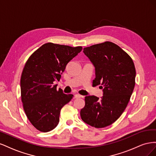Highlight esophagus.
<instances>
[{"mask_svg": "<svg viewBox=\"0 0 156 156\" xmlns=\"http://www.w3.org/2000/svg\"><path fill=\"white\" fill-rule=\"evenodd\" d=\"M83 96L80 95V94H75V98H83Z\"/></svg>", "mask_w": 156, "mask_h": 156, "instance_id": "obj_1", "label": "esophagus"}]
</instances>
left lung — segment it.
<instances>
[{
  "label": "left lung",
  "instance_id": "left-lung-1",
  "mask_svg": "<svg viewBox=\"0 0 156 156\" xmlns=\"http://www.w3.org/2000/svg\"><path fill=\"white\" fill-rule=\"evenodd\" d=\"M83 53L95 68L93 85L101 84L103 96L85 97L80 112L86 124L96 128L110 126L124 111L135 84V68L130 56L110 41L84 48Z\"/></svg>",
  "mask_w": 156,
  "mask_h": 156
}]
</instances>
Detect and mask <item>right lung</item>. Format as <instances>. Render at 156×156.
Returning <instances> with one entry per match:
<instances>
[{
    "label": "right lung",
    "mask_w": 156,
    "mask_h": 156,
    "mask_svg": "<svg viewBox=\"0 0 156 156\" xmlns=\"http://www.w3.org/2000/svg\"><path fill=\"white\" fill-rule=\"evenodd\" d=\"M82 49L47 43L27 61L21 77V101L28 119L37 130L48 132L57 126L61 108L73 95L57 90L53 83L60 81L68 63Z\"/></svg>",
    "instance_id": "add662e5"
}]
</instances>
